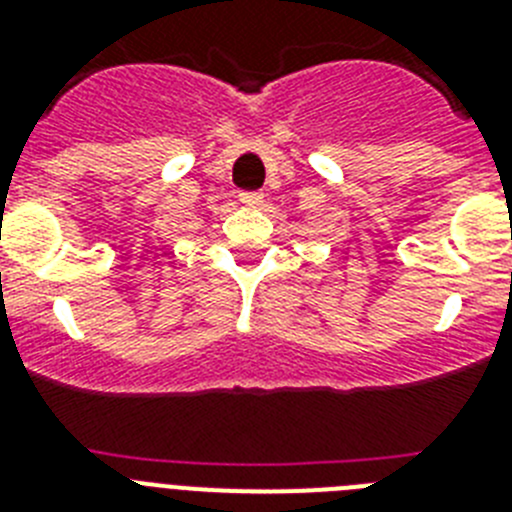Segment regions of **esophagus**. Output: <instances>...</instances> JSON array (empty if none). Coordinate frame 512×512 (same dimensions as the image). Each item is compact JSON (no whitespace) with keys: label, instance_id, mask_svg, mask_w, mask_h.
Segmentation results:
<instances>
[{"label":"esophagus","instance_id":"1","mask_svg":"<svg viewBox=\"0 0 512 512\" xmlns=\"http://www.w3.org/2000/svg\"><path fill=\"white\" fill-rule=\"evenodd\" d=\"M238 200H241L243 205L256 207V205H261V202H264V192H241V194H238Z\"/></svg>","mask_w":512,"mask_h":512}]
</instances>
